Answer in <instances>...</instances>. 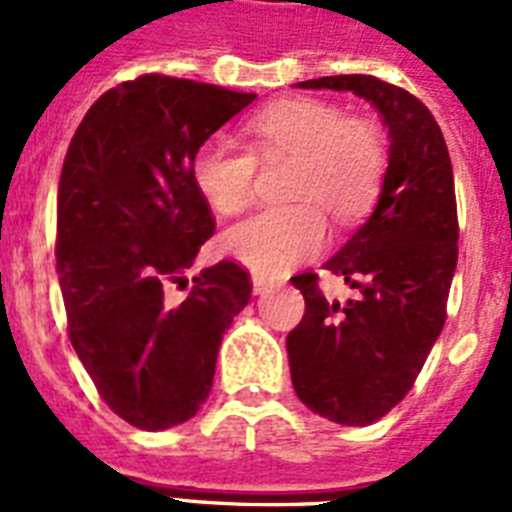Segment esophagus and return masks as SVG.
<instances>
[{"label": "esophagus", "instance_id": "34e87169", "mask_svg": "<svg viewBox=\"0 0 512 512\" xmlns=\"http://www.w3.org/2000/svg\"><path fill=\"white\" fill-rule=\"evenodd\" d=\"M271 287L273 281L268 279V276H263V273H255V276H252V292H255V295H263V292H268Z\"/></svg>", "mask_w": 512, "mask_h": 512}]
</instances>
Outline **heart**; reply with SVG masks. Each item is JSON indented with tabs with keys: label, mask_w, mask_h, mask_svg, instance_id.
<instances>
[{
	"label": "heart",
	"mask_w": 512,
	"mask_h": 512,
	"mask_svg": "<svg viewBox=\"0 0 512 512\" xmlns=\"http://www.w3.org/2000/svg\"><path fill=\"white\" fill-rule=\"evenodd\" d=\"M252 151L209 140L193 154L191 175L209 207L233 215L255 196L258 159L295 156L287 196L295 204L265 207L223 233V252L249 271L281 273L319 252L327 223H350L372 207L385 172V148L374 127L345 119L324 100L292 98L257 111L247 124Z\"/></svg>",
	"instance_id": "b5f03b06"
}]
</instances>
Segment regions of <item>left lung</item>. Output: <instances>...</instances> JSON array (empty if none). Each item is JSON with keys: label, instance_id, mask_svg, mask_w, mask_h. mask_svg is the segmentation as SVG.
Masks as SVG:
<instances>
[{"label": "left lung", "instance_id": "8db88e82", "mask_svg": "<svg viewBox=\"0 0 512 512\" xmlns=\"http://www.w3.org/2000/svg\"><path fill=\"white\" fill-rule=\"evenodd\" d=\"M303 90L353 92L388 127L380 196L327 271L358 289L327 300L316 273L292 279L305 316L287 337L297 398L337 425H372L409 393L446 321L457 268V204L444 135L401 87L366 74L297 82Z\"/></svg>", "mask_w": 512, "mask_h": 512}]
</instances>
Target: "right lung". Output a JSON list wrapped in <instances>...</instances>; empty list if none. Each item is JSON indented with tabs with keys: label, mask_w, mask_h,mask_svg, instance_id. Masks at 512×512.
<instances>
[{
	"label": "right lung",
	"mask_w": 512,
	"mask_h": 512,
	"mask_svg": "<svg viewBox=\"0 0 512 512\" xmlns=\"http://www.w3.org/2000/svg\"><path fill=\"white\" fill-rule=\"evenodd\" d=\"M255 98L146 74L100 95L68 146L55 247L68 337L103 401L140 430L199 412L223 332L252 295L231 260L193 276L183 303L164 292L215 233L193 154Z\"/></svg>",
	"instance_id": "add662e5"
}]
</instances>
